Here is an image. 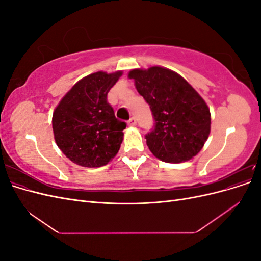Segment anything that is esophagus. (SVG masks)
<instances>
[{
	"label": "esophagus",
	"instance_id": "1",
	"mask_svg": "<svg viewBox=\"0 0 261 261\" xmlns=\"http://www.w3.org/2000/svg\"><path fill=\"white\" fill-rule=\"evenodd\" d=\"M127 124H128V126H136V124H137V121H136V118L135 117H130L129 120H128V122H127Z\"/></svg>",
	"mask_w": 261,
	"mask_h": 261
}]
</instances>
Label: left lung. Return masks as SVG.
Instances as JSON below:
<instances>
[{"mask_svg":"<svg viewBox=\"0 0 261 261\" xmlns=\"http://www.w3.org/2000/svg\"><path fill=\"white\" fill-rule=\"evenodd\" d=\"M128 77L152 112L153 128L146 135L150 151L164 162L192 159L210 133L206 102L183 77L168 68L133 69Z\"/></svg>","mask_w":261,"mask_h":261,"instance_id":"1","label":"left lung"}]
</instances>
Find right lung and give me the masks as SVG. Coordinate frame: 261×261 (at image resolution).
Returning a JSON list of instances; mask_svg holds the SVG:
<instances>
[{
  "instance_id": "obj_1",
  "label": "right lung",
  "mask_w": 261,
  "mask_h": 261,
  "mask_svg": "<svg viewBox=\"0 0 261 261\" xmlns=\"http://www.w3.org/2000/svg\"><path fill=\"white\" fill-rule=\"evenodd\" d=\"M122 72H97L73 86L54 110L52 126L58 147L70 161L99 168L115 156L126 123L115 117L108 93Z\"/></svg>"
}]
</instances>
